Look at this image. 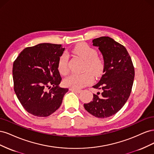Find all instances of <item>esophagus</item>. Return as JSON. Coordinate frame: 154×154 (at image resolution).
Instances as JSON below:
<instances>
[{"label":"esophagus","instance_id":"34e87169","mask_svg":"<svg viewBox=\"0 0 154 154\" xmlns=\"http://www.w3.org/2000/svg\"><path fill=\"white\" fill-rule=\"evenodd\" d=\"M69 90L72 91V92H77V93H80V92L82 91L81 89H77V88H70Z\"/></svg>","mask_w":154,"mask_h":154}]
</instances>
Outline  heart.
I'll list each match as a JSON object with an SVG mask.
<instances>
[{
    "label": "heart",
    "mask_w": 154,
    "mask_h": 154,
    "mask_svg": "<svg viewBox=\"0 0 154 154\" xmlns=\"http://www.w3.org/2000/svg\"><path fill=\"white\" fill-rule=\"evenodd\" d=\"M72 53L84 60L82 74H72L63 80L64 85L72 88H80L85 87L92 82V76H100L103 72L105 63L103 60L97 55V51L86 43L77 44L72 49ZM69 58L67 55L63 54L60 57L58 69L60 73L66 75L69 72Z\"/></svg>",
    "instance_id": "b5f03b06"
}]
</instances>
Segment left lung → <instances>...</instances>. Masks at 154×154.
<instances>
[{
  "mask_svg": "<svg viewBox=\"0 0 154 154\" xmlns=\"http://www.w3.org/2000/svg\"><path fill=\"white\" fill-rule=\"evenodd\" d=\"M99 48L104 59V74L93 88L100 92L93 94L90 103L84 108L92 116L106 118L114 115L122 108L132 91L135 76L134 67L127 50L109 36L92 40Z\"/></svg>",
  "mask_w": 154,
  "mask_h": 154,
  "instance_id": "1",
  "label": "left lung"
}]
</instances>
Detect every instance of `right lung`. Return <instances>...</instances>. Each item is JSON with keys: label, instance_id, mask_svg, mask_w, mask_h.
<instances>
[{"label": "right lung", "instance_id": "1", "mask_svg": "<svg viewBox=\"0 0 154 154\" xmlns=\"http://www.w3.org/2000/svg\"><path fill=\"white\" fill-rule=\"evenodd\" d=\"M63 51L61 44H40L25 48L14 61V91L29 114L47 117L61 105L68 91L58 86L62 78L58 63Z\"/></svg>", "mask_w": 154, "mask_h": 154}]
</instances>
